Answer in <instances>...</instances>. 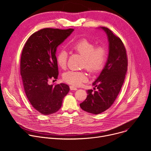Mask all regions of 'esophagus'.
<instances>
[{"mask_svg":"<svg viewBox=\"0 0 151 151\" xmlns=\"http://www.w3.org/2000/svg\"><path fill=\"white\" fill-rule=\"evenodd\" d=\"M70 88L71 90H78L76 87H74V86H73V85L70 86Z\"/></svg>","mask_w":151,"mask_h":151,"instance_id":"34e87169","label":"esophagus"}]
</instances>
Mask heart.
Returning <instances> with one entry per match:
<instances>
[{
    "instance_id": "b5f03b06",
    "label": "heart",
    "mask_w": 151,
    "mask_h": 151,
    "mask_svg": "<svg viewBox=\"0 0 151 151\" xmlns=\"http://www.w3.org/2000/svg\"><path fill=\"white\" fill-rule=\"evenodd\" d=\"M70 47L83 57L82 67L85 68L90 72L96 73L103 68L107 56V50L104 47H95L93 42L85 39L72 43ZM68 56L67 51L64 49L59 51L56 55L57 63L62 69L66 67ZM63 78L70 85L79 86L88 80V75L83 71L70 70L64 73Z\"/></svg>"
}]
</instances>
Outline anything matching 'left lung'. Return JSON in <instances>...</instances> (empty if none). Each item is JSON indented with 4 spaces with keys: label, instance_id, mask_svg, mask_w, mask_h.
I'll use <instances>...</instances> for the list:
<instances>
[{
    "label": "left lung",
    "instance_id": "obj_1",
    "mask_svg": "<svg viewBox=\"0 0 151 151\" xmlns=\"http://www.w3.org/2000/svg\"><path fill=\"white\" fill-rule=\"evenodd\" d=\"M107 36L109 54L105 66L93 83L94 89L87 91V97L80 107L84 111L99 114L108 109L117 97L127 72L128 60L126 50L121 39L108 28L100 27Z\"/></svg>",
    "mask_w": 151,
    "mask_h": 151
}]
</instances>
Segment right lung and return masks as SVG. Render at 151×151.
I'll use <instances>...</instances> for the list:
<instances>
[{"label":"right lung","mask_w":151,"mask_h":151,"mask_svg":"<svg viewBox=\"0 0 151 151\" xmlns=\"http://www.w3.org/2000/svg\"><path fill=\"white\" fill-rule=\"evenodd\" d=\"M73 30L43 29L32 35L23 48L20 73L25 93L32 106L43 115L57 112L70 90L67 84L54 86L48 81L58 76L57 48Z\"/></svg>","instance_id":"right-lung-1"}]
</instances>
